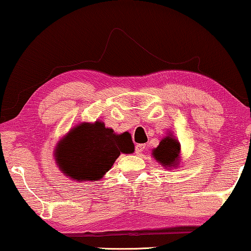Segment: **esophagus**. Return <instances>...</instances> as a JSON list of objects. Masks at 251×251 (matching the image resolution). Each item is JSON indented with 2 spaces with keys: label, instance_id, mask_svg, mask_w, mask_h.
I'll return each mask as SVG.
<instances>
[{
  "label": "esophagus",
  "instance_id": "esophagus-1",
  "mask_svg": "<svg viewBox=\"0 0 251 251\" xmlns=\"http://www.w3.org/2000/svg\"><path fill=\"white\" fill-rule=\"evenodd\" d=\"M145 148H146V146L145 145H142V144H138L135 146V153L138 154V155H140L142 151H145Z\"/></svg>",
  "mask_w": 251,
  "mask_h": 251
}]
</instances>
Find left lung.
Returning a JSON list of instances; mask_svg holds the SVG:
<instances>
[{"label": "left lung", "mask_w": 251, "mask_h": 251, "mask_svg": "<svg viewBox=\"0 0 251 251\" xmlns=\"http://www.w3.org/2000/svg\"><path fill=\"white\" fill-rule=\"evenodd\" d=\"M179 149V142L176 139L171 138V136H167L160 142L157 148L154 149L153 155L158 162L162 163L164 167H171L178 161Z\"/></svg>", "instance_id": "left-lung-1"}]
</instances>
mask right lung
I'll use <instances>...</instances> for the list:
<instances>
[{
	"instance_id": "1",
	"label": "right lung",
	"mask_w": 251,
	"mask_h": 251,
	"mask_svg": "<svg viewBox=\"0 0 251 251\" xmlns=\"http://www.w3.org/2000/svg\"><path fill=\"white\" fill-rule=\"evenodd\" d=\"M127 132L115 134L100 122L83 123L60 141L55 151L59 168L77 180H97L111 169L120 153H133Z\"/></svg>"
}]
</instances>
